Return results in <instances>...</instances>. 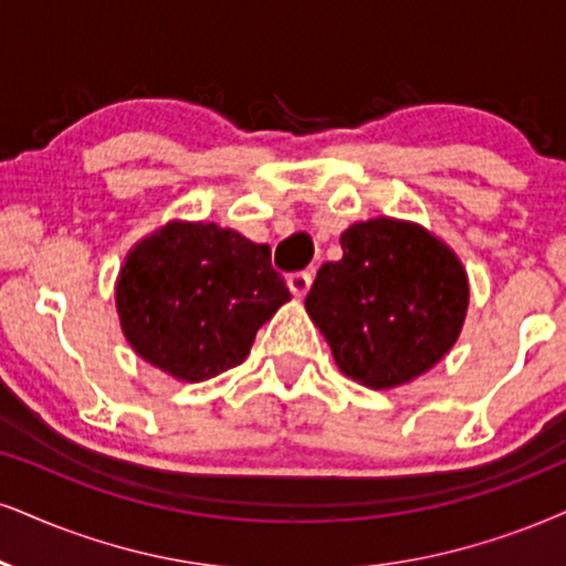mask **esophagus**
Wrapping results in <instances>:
<instances>
[{"mask_svg":"<svg viewBox=\"0 0 566 566\" xmlns=\"http://www.w3.org/2000/svg\"><path fill=\"white\" fill-rule=\"evenodd\" d=\"M312 285V272L310 270H298L289 275V289L294 291V296H304Z\"/></svg>","mask_w":566,"mask_h":566,"instance_id":"1","label":"esophagus"}]
</instances>
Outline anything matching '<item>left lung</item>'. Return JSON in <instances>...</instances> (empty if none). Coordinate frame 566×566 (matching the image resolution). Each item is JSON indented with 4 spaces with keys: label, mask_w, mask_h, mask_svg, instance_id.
<instances>
[{
    "label": "left lung",
    "mask_w": 566,
    "mask_h": 566,
    "mask_svg": "<svg viewBox=\"0 0 566 566\" xmlns=\"http://www.w3.org/2000/svg\"><path fill=\"white\" fill-rule=\"evenodd\" d=\"M340 249L304 298L340 373L378 390L420 378L462 333L470 283L459 256L417 222L394 218L354 222Z\"/></svg>",
    "instance_id": "obj_1"
}]
</instances>
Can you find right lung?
Segmentation results:
<instances>
[{"instance_id": "add662e5", "label": "right lung", "mask_w": 566, "mask_h": 566, "mask_svg": "<svg viewBox=\"0 0 566 566\" xmlns=\"http://www.w3.org/2000/svg\"><path fill=\"white\" fill-rule=\"evenodd\" d=\"M291 298L270 247L214 222L172 220L136 243L115 285L138 357L201 382L241 365L256 331Z\"/></svg>"}]
</instances>
